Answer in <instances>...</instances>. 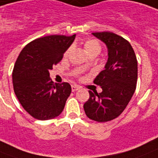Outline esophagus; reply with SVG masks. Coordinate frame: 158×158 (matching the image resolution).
Here are the masks:
<instances>
[{
    "label": "esophagus",
    "instance_id": "1",
    "mask_svg": "<svg viewBox=\"0 0 158 158\" xmlns=\"http://www.w3.org/2000/svg\"><path fill=\"white\" fill-rule=\"evenodd\" d=\"M79 88H80V87H79V86H77V85H72V86H71V91H72L73 92H75V91H78Z\"/></svg>",
    "mask_w": 158,
    "mask_h": 158
}]
</instances>
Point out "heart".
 <instances>
[{
  "mask_svg": "<svg viewBox=\"0 0 158 158\" xmlns=\"http://www.w3.org/2000/svg\"><path fill=\"white\" fill-rule=\"evenodd\" d=\"M83 47H84V50H85L86 53L88 54V56L95 57L101 51V45H100V43L97 40H95V39H89V40H87L84 42V44H83ZM70 50H71V49H68L66 51L65 56H67V54H69ZM86 67H87V65L86 64L82 65L80 70L83 71Z\"/></svg>",
  "mask_w": 158,
  "mask_h": 158,
  "instance_id": "heart-1",
  "label": "heart"
}]
</instances>
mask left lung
Returning a JSON list of instances; mask_svg holds the SVG:
<instances>
[{"label": "left lung", "instance_id": "8db88e82", "mask_svg": "<svg viewBox=\"0 0 158 158\" xmlns=\"http://www.w3.org/2000/svg\"><path fill=\"white\" fill-rule=\"evenodd\" d=\"M92 35L108 48V61L94 83L102 92L89 91L83 108L89 119L107 122L118 117L132 99L137 81V60L130 43L112 32H97Z\"/></svg>", "mask_w": 158, "mask_h": 158}]
</instances>
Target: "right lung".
Returning a JSON list of instances; mask_svg holds the SVG:
<instances>
[{
  "label": "right lung",
  "instance_id": "right-lung-1",
  "mask_svg": "<svg viewBox=\"0 0 158 158\" xmlns=\"http://www.w3.org/2000/svg\"><path fill=\"white\" fill-rule=\"evenodd\" d=\"M75 34L50 35L35 39L20 53L13 71V84L23 108L34 118L47 120L63 112L71 92L68 83H54L49 71L62 60Z\"/></svg>",
  "mask_w": 158,
  "mask_h": 158
}]
</instances>
